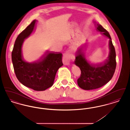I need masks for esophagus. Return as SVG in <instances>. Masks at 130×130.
<instances>
[{
	"label": "esophagus",
	"instance_id": "34e87169",
	"mask_svg": "<svg viewBox=\"0 0 130 130\" xmlns=\"http://www.w3.org/2000/svg\"><path fill=\"white\" fill-rule=\"evenodd\" d=\"M74 58V56L69 53H67L64 54L63 57V63L65 65H70L71 60L73 59Z\"/></svg>",
	"mask_w": 130,
	"mask_h": 130
}]
</instances>
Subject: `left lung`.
I'll return each instance as SVG.
<instances>
[{
	"label": "left lung",
	"instance_id": "1",
	"mask_svg": "<svg viewBox=\"0 0 130 130\" xmlns=\"http://www.w3.org/2000/svg\"><path fill=\"white\" fill-rule=\"evenodd\" d=\"M96 28L97 31L110 38V53L104 62L92 64L88 62L84 57V47L79 48L76 52L74 63L81 70L77 84L80 88L85 90L96 89L107 83L114 74L117 65L115 49L109 32L99 24H97Z\"/></svg>",
	"mask_w": 130,
	"mask_h": 130
}]
</instances>
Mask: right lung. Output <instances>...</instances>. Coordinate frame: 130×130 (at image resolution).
I'll return each instance as SVG.
<instances>
[{"label":"right lung","mask_w":130,"mask_h":130,"mask_svg":"<svg viewBox=\"0 0 130 130\" xmlns=\"http://www.w3.org/2000/svg\"><path fill=\"white\" fill-rule=\"evenodd\" d=\"M36 20L22 31L17 38L12 53L14 73L19 81L35 91H42L52 86L56 72L63 65L62 54L47 51L35 62H26L23 58L22 46L35 28Z\"/></svg>","instance_id":"add662e5"}]
</instances>
